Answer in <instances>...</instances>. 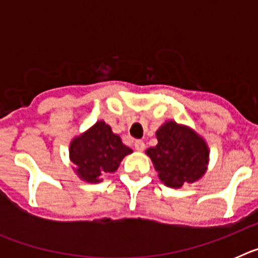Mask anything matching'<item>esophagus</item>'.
<instances>
[{
  "mask_svg": "<svg viewBox=\"0 0 258 258\" xmlns=\"http://www.w3.org/2000/svg\"><path fill=\"white\" fill-rule=\"evenodd\" d=\"M145 147L146 146L142 141H136V142H134V149H136L138 152H142L143 150H145Z\"/></svg>",
  "mask_w": 258,
  "mask_h": 258,
  "instance_id": "1",
  "label": "esophagus"
}]
</instances>
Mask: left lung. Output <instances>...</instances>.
<instances>
[{
  "label": "left lung",
  "instance_id": "8db88e82",
  "mask_svg": "<svg viewBox=\"0 0 258 258\" xmlns=\"http://www.w3.org/2000/svg\"><path fill=\"white\" fill-rule=\"evenodd\" d=\"M157 145L146 150L165 186L182 188L202 179L209 164L207 141L187 125L168 120L156 131Z\"/></svg>",
  "mask_w": 258,
  "mask_h": 258
}]
</instances>
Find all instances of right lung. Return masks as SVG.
Here are the masks:
<instances>
[{
  "instance_id": "1",
  "label": "right lung",
  "mask_w": 258,
  "mask_h": 258,
  "mask_svg": "<svg viewBox=\"0 0 258 258\" xmlns=\"http://www.w3.org/2000/svg\"><path fill=\"white\" fill-rule=\"evenodd\" d=\"M132 152L133 150L125 146L103 120L74 137L70 143L74 172L88 183H99L103 181L102 175L115 173L122 159Z\"/></svg>"
}]
</instances>
